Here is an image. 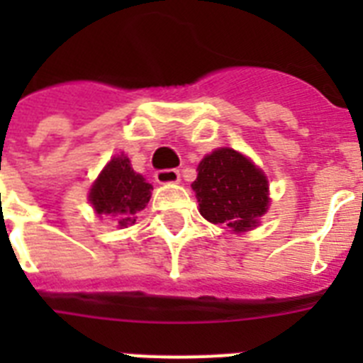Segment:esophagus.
Wrapping results in <instances>:
<instances>
[{
	"label": "esophagus",
	"instance_id": "34e87169",
	"mask_svg": "<svg viewBox=\"0 0 363 363\" xmlns=\"http://www.w3.org/2000/svg\"><path fill=\"white\" fill-rule=\"evenodd\" d=\"M154 179L158 184H178L179 182V171L176 169H163L154 174Z\"/></svg>",
	"mask_w": 363,
	"mask_h": 363
}]
</instances>
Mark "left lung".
Wrapping results in <instances>:
<instances>
[{"label":"left lung","instance_id":"8db88e82","mask_svg":"<svg viewBox=\"0 0 363 363\" xmlns=\"http://www.w3.org/2000/svg\"><path fill=\"white\" fill-rule=\"evenodd\" d=\"M267 189L264 172L233 149L205 156L192 184L201 216L211 223H225L236 233L251 229L267 211Z\"/></svg>","mask_w":363,"mask_h":363}]
</instances>
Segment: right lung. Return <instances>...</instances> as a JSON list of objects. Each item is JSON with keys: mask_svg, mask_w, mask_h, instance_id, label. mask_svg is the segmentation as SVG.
Here are the masks:
<instances>
[{"mask_svg": "<svg viewBox=\"0 0 363 363\" xmlns=\"http://www.w3.org/2000/svg\"><path fill=\"white\" fill-rule=\"evenodd\" d=\"M152 185L133 171L127 156L112 158L91 189L89 200L98 214L116 218L118 225L134 223V214L145 209Z\"/></svg>", "mask_w": 363, "mask_h": 363, "instance_id": "obj_1", "label": "right lung"}]
</instances>
